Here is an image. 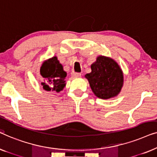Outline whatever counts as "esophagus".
I'll return each instance as SVG.
<instances>
[{
    "label": "esophagus",
    "instance_id": "esophagus-1",
    "mask_svg": "<svg viewBox=\"0 0 157 157\" xmlns=\"http://www.w3.org/2000/svg\"><path fill=\"white\" fill-rule=\"evenodd\" d=\"M72 76L74 77H81V73H73Z\"/></svg>",
    "mask_w": 157,
    "mask_h": 157
}]
</instances>
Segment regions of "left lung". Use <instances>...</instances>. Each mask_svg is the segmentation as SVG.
<instances>
[{"label": "left lung", "instance_id": "1", "mask_svg": "<svg viewBox=\"0 0 157 157\" xmlns=\"http://www.w3.org/2000/svg\"><path fill=\"white\" fill-rule=\"evenodd\" d=\"M91 72L86 74L94 94L102 99H109L117 96L124 84V74L114 60L99 56L91 64Z\"/></svg>", "mask_w": 157, "mask_h": 157}]
</instances>
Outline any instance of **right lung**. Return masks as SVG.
I'll use <instances>...</instances> for the list:
<instances>
[{"label": "right lung", "mask_w": 157, "mask_h": 157, "mask_svg": "<svg viewBox=\"0 0 157 157\" xmlns=\"http://www.w3.org/2000/svg\"><path fill=\"white\" fill-rule=\"evenodd\" d=\"M40 74L44 78L41 82L43 89L47 91H56L59 93L66 86V71L56 56H53L43 63Z\"/></svg>", "instance_id": "1"}]
</instances>
